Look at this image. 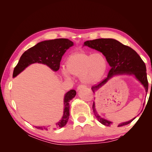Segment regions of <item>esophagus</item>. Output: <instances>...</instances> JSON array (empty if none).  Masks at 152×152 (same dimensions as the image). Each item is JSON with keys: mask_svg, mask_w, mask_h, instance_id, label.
<instances>
[{"mask_svg": "<svg viewBox=\"0 0 152 152\" xmlns=\"http://www.w3.org/2000/svg\"><path fill=\"white\" fill-rule=\"evenodd\" d=\"M86 86H84V85H80V86H79L77 87V91H79V90H80V89H84V88H86Z\"/></svg>", "mask_w": 152, "mask_h": 152, "instance_id": "esophagus-1", "label": "esophagus"}]
</instances>
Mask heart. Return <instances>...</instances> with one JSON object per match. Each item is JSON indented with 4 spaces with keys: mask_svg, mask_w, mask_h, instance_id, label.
Segmentation results:
<instances>
[{
    "mask_svg": "<svg viewBox=\"0 0 152 152\" xmlns=\"http://www.w3.org/2000/svg\"><path fill=\"white\" fill-rule=\"evenodd\" d=\"M65 65L67 70L61 72L65 79H70V74L80 76L81 81L86 84H94L99 82L107 68V59L101 53H73L67 58Z\"/></svg>",
    "mask_w": 152,
    "mask_h": 152,
    "instance_id": "1",
    "label": "heart"
}]
</instances>
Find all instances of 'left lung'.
Segmentation results:
<instances>
[{
    "label": "left lung",
    "mask_w": 152,
    "mask_h": 152,
    "mask_svg": "<svg viewBox=\"0 0 152 152\" xmlns=\"http://www.w3.org/2000/svg\"><path fill=\"white\" fill-rule=\"evenodd\" d=\"M84 46H88L102 53L107 59L109 65L111 66L107 77L98 84L91 87L94 93L113 77L121 75L134 76L136 79L143 86L147 93L148 89V82L147 80L146 65L134 49L113 39H98L87 40L84 43ZM93 110L95 117L101 124L107 126L112 125V122L104 119L98 113L94 102L93 105ZM136 117L127 122L118 124L117 126L118 127H121L127 125Z\"/></svg>",
    "instance_id": "obj_1"
}]
</instances>
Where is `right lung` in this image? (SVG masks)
I'll return each instance as SVG.
<instances>
[{
    "instance_id": "1",
    "label": "right lung",
    "mask_w": 152,
    "mask_h": 152,
    "mask_svg": "<svg viewBox=\"0 0 152 152\" xmlns=\"http://www.w3.org/2000/svg\"><path fill=\"white\" fill-rule=\"evenodd\" d=\"M73 42L67 39H56L44 40L39 42L34 47L28 49L21 55L17 65L13 71L12 77H16L19 73L31 64L38 63L47 65L54 72H57L60 65L63 55L68 49L73 46ZM76 95L73 89L69 91L64 96V111L62 118L53 127L35 126L42 130L56 129L65 126L70 116V101Z\"/></svg>"
}]
</instances>
